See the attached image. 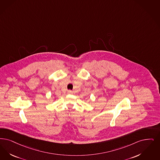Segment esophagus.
<instances>
[{
	"label": "esophagus",
	"instance_id": "34e87169",
	"mask_svg": "<svg viewBox=\"0 0 160 160\" xmlns=\"http://www.w3.org/2000/svg\"><path fill=\"white\" fill-rule=\"evenodd\" d=\"M72 93H73V92L71 91V90H68V94H72Z\"/></svg>",
	"mask_w": 160,
	"mask_h": 160
}]
</instances>
